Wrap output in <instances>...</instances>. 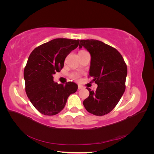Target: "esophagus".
Masks as SVG:
<instances>
[{"label":"esophagus","instance_id":"1","mask_svg":"<svg viewBox=\"0 0 154 154\" xmlns=\"http://www.w3.org/2000/svg\"><path fill=\"white\" fill-rule=\"evenodd\" d=\"M84 87H83V86H82V85H78V88L79 90H80V89H82V88H83Z\"/></svg>","mask_w":154,"mask_h":154}]
</instances>
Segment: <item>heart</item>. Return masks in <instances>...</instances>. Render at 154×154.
Listing matches in <instances>:
<instances>
[{
  "label": "heart",
  "mask_w": 154,
  "mask_h": 154,
  "mask_svg": "<svg viewBox=\"0 0 154 154\" xmlns=\"http://www.w3.org/2000/svg\"><path fill=\"white\" fill-rule=\"evenodd\" d=\"M71 76L72 79H74V80H78L79 78H80V74L78 73H72L71 74Z\"/></svg>",
  "instance_id": "heart-1"
}]
</instances>
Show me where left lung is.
Returning a JSON list of instances; mask_svg holds the SVG:
<instances>
[{"label":"left lung","mask_w":154,"mask_h":154,"mask_svg":"<svg viewBox=\"0 0 154 154\" xmlns=\"http://www.w3.org/2000/svg\"><path fill=\"white\" fill-rule=\"evenodd\" d=\"M91 56L89 77L97 85L94 92L87 87L89 96L83 102L85 109L95 116L109 114L117 105L125 91L127 67L119 51L99 40H81Z\"/></svg>","instance_id":"1"}]
</instances>
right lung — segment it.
I'll return each instance as SVG.
<instances>
[{"label":"right lung","mask_w":154,"mask_h":154,"mask_svg":"<svg viewBox=\"0 0 154 154\" xmlns=\"http://www.w3.org/2000/svg\"><path fill=\"white\" fill-rule=\"evenodd\" d=\"M79 40L56 38L36 48L30 54L24 71L26 94L41 114L54 116L60 112L70 94L78 85L53 81V74L63 67L67 56L79 45Z\"/></svg>","instance_id":"1"}]
</instances>
